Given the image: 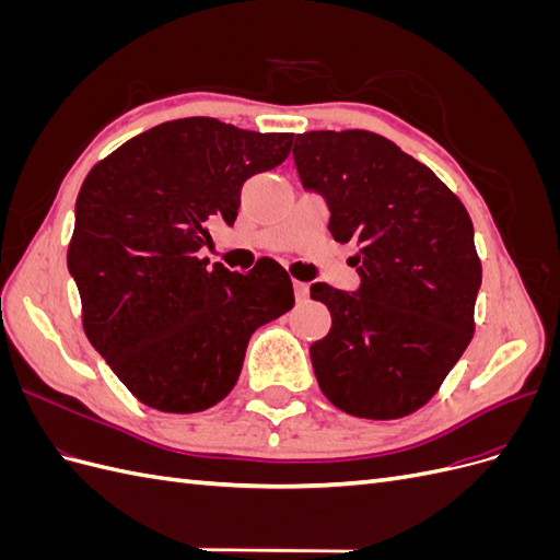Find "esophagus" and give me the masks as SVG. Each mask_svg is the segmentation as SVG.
<instances>
[{
	"mask_svg": "<svg viewBox=\"0 0 560 560\" xmlns=\"http://www.w3.org/2000/svg\"><path fill=\"white\" fill-rule=\"evenodd\" d=\"M294 296H296V301L301 303V301H306L308 299V284L306 282H299V280H294Z\"/></svg>",
	"mask_w": 560,
	"mask_h": 560,
	"instance_id": "34e87169",
	"label": "esophagus"
}]
</instances>
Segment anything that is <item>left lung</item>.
<instances>
[{
	"label": "left lung",
	"instance_id": "1",
	"mask_svg": "<svg viewBox=\"0 0 560 560\" xmlns=\"http://www.w3.org/2000/svg\"><path fill=\"white\" fill-rule=\"evenodd\" d=\"M292 154L303 189L327 202L334 241L358 249V290L311 287L331 313L311 346L317 385L350 416H409L471 341L481 287L471 219L428 165L376 132H303Z\"/></svg>",
	"mask_w": 560,
	"mask_h": 560
}]
</instances>
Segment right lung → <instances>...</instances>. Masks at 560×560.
<instances>
[{"instance_id":"1","label":"right lung","mask_w":560,"mask_h":560,"mask_svg":"<svg viewBox=\"0 0 560 560\" xmlns=\"http://www.w3.org/2000/svg\"><path fill=\"white\" fill-rule=\"evenodd\" d=\"M292 138L179 118L128 140L83 179L67 249L83 331L151 409L198 413L222 401L254 329L294 306L273 259L249 273L198 259L208 224L233 226L243 184L290 156Z\"/></svg>"}]
</instances>
